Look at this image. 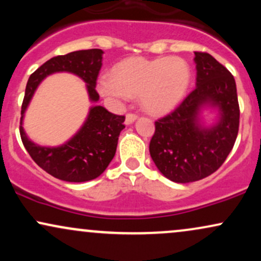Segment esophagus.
I'll return each instance as SVG.
<instances>
[{
	"instance_id": "1",
	"label": "esophagus",
	"mask_w": 261,
	"mask_h": 261,
	"mask_svg": "<svg viewBox=\"0 0 261 261\" xmlns=\"http://www.w3.org/2000/svg\"><path fill=\"white\" fill-rule=\"evenodd\" d=\"M137 119V115L135 113H127L126 118H125V124H133V122Z\"/></svg>"
}]
</instances>
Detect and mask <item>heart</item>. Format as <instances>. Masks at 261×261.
<instances>
[{
    "label": "heart",
    "mask_w": 261,
    "mask_h": 261,
    "mask_svg": "<svg viewBox=\"0 0 261 261\" xmlns=\"http://www.w3.org/2000/svg\"><path fill=\"white\" fill-rule=\"evenodd\" d=\"M190 81V65L178 56L130 58L116 65L113 74L101 76L98 88L115 101L139 95L143 109L163 114L180 103Z\"/></svg>",
    "instance_id": "b5f03b06"
}]
</instances>
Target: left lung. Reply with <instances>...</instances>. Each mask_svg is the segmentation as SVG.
Returning a JSON list of instances; mask_svg holds the SVG:
<instances>
[{
    "label": "left lung",
    "instance_id": "8db88e82",
    "mask_svg": "<svg viewBox=\"0 0 261 261\" xmlns=\"http://www.w3.org/2000/svg\"><path fill=\"white\" fill-rule=\"evenodd\" d=\"M196 87L173 112L154 121L149 153L169 180L191 182L215 173L234 146L239 104L232 73L207 53L195 51ZM220 108L221 120L211 129L197 122L199 108Z\"/></svg>",
    "mask_w": 261,
    "mask_h": 261
}]
</instances>
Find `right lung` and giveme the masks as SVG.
<instances>
[{"label":"right lung","instance_id":"right-lung-1","mask_svg":"<svg viewBox=\"0 0 261 261\" xmlns=\"http://www.w3.org/2000/svg\"><path fill=\"white\" fill-rule=\"evenodd\" d=\"M101 55L100 49H89L55 56L34 71L27 83L20 112V139L32 160L45 172L61 180H93L107 169L115 155L119 135L125 127V116L115 115L100 106L93 107L85 125L68 142L60 147H41L27 137L22 126L23 114L39 83L49 74L62 71L80 76L87 83L91 100L97 101L99 94L95 87L103 65Z\"/></svg>","mask_w":261,"mask_h":261}]
</instances>
